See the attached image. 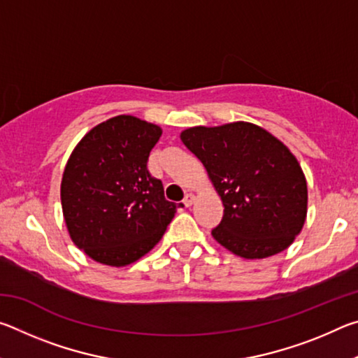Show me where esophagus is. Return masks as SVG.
I'll return each mask as SVG.
<instances>
[{"mask_svg": "<svg viewBox=\"0 0 358 358\" xmlns=\"http://www.w3.org/2000/svg\"><path fill=\"white\" fill-rule=\"evenodd\" d=\"M194 201H196V197H194L192 194H187V196L185 197V201H183V205L187 208V207H191V205L194 203Z\"/></svg>", "mask_w": 358, "mask_h": 358, "instance_id": "obj_1", "label": "esophagus"}]
</instances>
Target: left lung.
I'll return each mask as SVG.
<instances>
[{
	"instance_id": "8db88e82",
	"label": "left lung",
	"mask_w": 358,
	"mask_h": 358,
	"mask_svg": "<svg viewBox=\"0 0 358 358\" xmlns=\"http://www.w3.org/2000/svg\"><path fill=\"white\" fill-rule=\"evenodd\" d=\"M181 142L196 155L224 205L213 238L254 260L281 252L301 232L308 186L300 162L280 138L248 121L194 126Z\"/></svg>"
}]
</instances>
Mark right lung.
Returning a JSON list of instances; mask_svg holds the SVG:
<instances>
[{
  "instance_id": "1",
  "label": "right lung",
  "mask_w": 358,
  "mask_h": 358,
  "mask_svg": "<svg viewBox=\"0 0 358 358\" xmlns=\"http://www.w3.org/2000/svg\"><path fill=\"white\" fill-rule=\"evenodd\" d=\"M162 136L132 115L102 121L82 137L66 162L62 208L69 237L108 266L134 264L159 243L178 205L166 201L147 169Z\"/></svg>"
}]
</instances>
